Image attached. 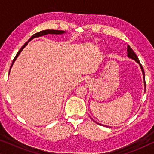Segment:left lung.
Listing matches in <instances>:
<instances>
[{"mask_svg": "<svg viewBox=\"0 0 154 154\" xmlns=\"http://www.w3.org/2000/svg\"><path fill=\"white\" fill-rule=\"evenodd\" d=\"M127 52H128V57L132 59V60H134V61H136L140 65V67L141 69H142V73H143V77H144V85H145V88H146V83H145V75H144V69H143V67L142 66V64H140V60H139V59L137 57V56L136 55V54L134 53L133 50H132L131 47H130V45L128 46V50H127Z\"/></svg>", "mask_w": 154, "mask_h": 154, "instance_id": "left-lung-1", "label": "left lung"}]
</instances>
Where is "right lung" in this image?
I'll use <instances>...</instances> for the list:
<instances>
[{"label":"right lung","instance_id":"right-lung-1","mask_svg":"<svg viewBox=\"0 0 154 154\" xmlns=\"http://www.w3.org/2000/svg\"><path fill=\"white\" fill-rule=\"evenodd\" d=\"M65 31H60V30H50V29H48V30H44V31H40V32H38L36 33H35V34H33L32 36L30 38V39L28 41L26 42V43H25V44L24 45L22 46V48H20V50H19V52H17V54H16V56L14 57V58L13 59V61H12V63L11 64V66H10V69H11L12 66V64H13V63L14 62V61L16 60V59L17 58V57L19 54L21 52H22V50L24 49L25 46H26L27 44L29 41H31V40H32L33 38H37V37H40V36H42V35H47V34H61V33H64ZM10 71H9V73H10Z\"/></svg>","mask_w":154,"mask_h":154}]
</instances>
